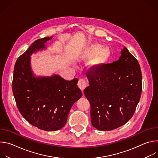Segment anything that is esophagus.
I'll return each instance as SVG.
<instances>
[{"label":"esophagus","mask_w":158,"mask_h":158,"mask_svg":"<svg viewBox=\"0 0 158 158\" xmlns=\"http://www.w3.org/2000/svg\"><path fill=\"white\" fill-rule=\"evenodd\" d=\"M77 85L78 87L80 88V89L81 90V91H82L86 87V82L84 80L82 79H80L78 81V83H77Z\"/></svg>","instance_id":"obj_1"}]
</instances>
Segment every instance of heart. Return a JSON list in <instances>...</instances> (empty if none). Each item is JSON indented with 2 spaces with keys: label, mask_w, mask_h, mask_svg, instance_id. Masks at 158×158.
I'll return each instance as SVG.
<instances>
[{
  "label": "heart",
  "mask_w": 158,
  "mask_h": 158,
  "mask_svg": "<svg viewBox=\"0 0 158 158\" xmlns=\"http://www.w3.org/2000/svg\"><path fill=\"white\" fill-rule=\"evenodd\" d=\"M112 56L110 49L108 47L94 42L84 48L79 54V57L83 60L91 59L89 68L92 71H98L104 67L110 60Z\"/></svg>",
  "instance_id": "obj_1"
}]
</instances>
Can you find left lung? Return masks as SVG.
<instances>
[{
  "label": "left lung",
  "instance_id": "1",
  "mask_svg": "<svg viewBox=\"0 0 158 158\" xmlns=\"http://www.w3.org/2000/svg\"><path fill=\"white\" fill-rule=\"evenodd\" d=\"M118 60L98 71L87 73L89 85L84 94L91 104L93 127L110 131L125 124L133 116L142 91L139 62L126 47Z\"/></svg>",
  "mask_w": 158,
  "mask_h": 158
}]
</instances>
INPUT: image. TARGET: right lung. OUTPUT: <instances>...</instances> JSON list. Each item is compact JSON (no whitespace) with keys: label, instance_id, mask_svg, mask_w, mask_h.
<instances>
[{"label":"right lung","instance_id":"right-lung-1","mask_svg":"<svg viewBox=\"0 0 158 158\" xmlns=\"http://www.w3.org/2000/svg\"><path fill=\"white\" fill-rule=\"evenodd\" d=\"M52 38L36 40L17 59L12 81L14 96L22 116L32 126L48 131L64 126L73 105L82 96L77 78L69 81L56 74H34L31 56L47 50L46 43Z\"/></svg>","mask_w":158,"mask_h":158}]
</instances>
